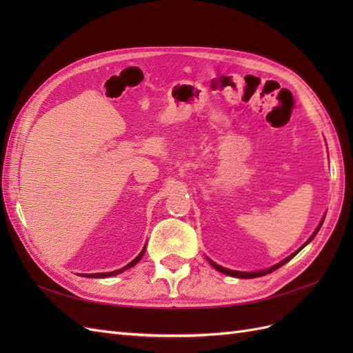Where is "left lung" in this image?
Listing matches in <instances>:
<instances>
[{
    "mask_svg": "<svg viewBox=\"0 0 353 353\" xmlns=\"http://www.w3.org/2000/svg\"><path fill=\"white\" fill-rule=\"evenodd\" d=\"M323 222L324 221H321V223H319V225H318V228L315 230V232L312 234V236H311V239H309L303 245H302V248L301 249H299L296 253H293V254H290V256H288V258L287 259H284V261H281L280 263H276L275 266H272V268H270V270H263V271H258V272H240V271H231V270H227V268H222V266H219V265H216L215 262H212V261H209L210 262V265L213 266V268H215V270H218L219 272H222V274H227V275H231V276H237V279H256V276H262V275H266V274H270V272H272V271H275V270H279L280 268V266H283L284 263H287L288 261H290L292 258H294V256L299 253V252H301L303 248H305V245L309 243V241H311L315 236H316V232L319 231V228H321V225H323Z\"/></svg>",
    "mask_w": 353,
    "mask_h": 353,
    "instance_id": "obj_1",
    "label": "left lung"
}]
</instances>
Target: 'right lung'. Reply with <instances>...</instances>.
Here are the masks:
<instances>
[{"mask_svg": "<svg viewBox=\"0 0 353 353\" xmlns=\"http://www.w3.org/2000/svg\"><path fill=\"white\" fill-rule=\"evenodd\" d=\"M144 250L145 249H143V252L137 256V258L132 261V262H130L128 263L125 268H122V270H117V271H113V272H101V274H90V275H85L83 274V276H92V279H105V276H110V275H117V274H121L122 271H125V270H128V268H132L134 265H137L138 263V261H140L141 258H143V254H144Z\"/></svg>", "mask_w": 353, "mask_h": 353, "instance_id": "add662e5", "label": "right lung"}]
</instances>
